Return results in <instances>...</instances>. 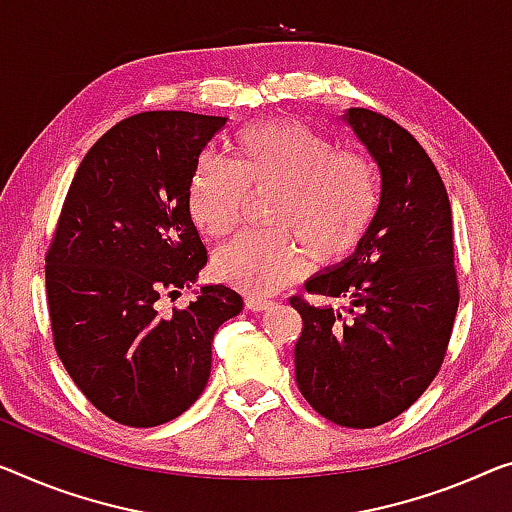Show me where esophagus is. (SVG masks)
Wrapping results in <instances>:
<instances>
[{
	"mask_svg": "<svg viewBox=\"0 0 512 512\" xmlns=\"http://www.w3.org/2000/svg\"><path fill=\"white\" fill-rule=\"evenodd\" d=\"M269 305H273V301L264 299V296H255V294H248V296H246V308L253 310V312L266 310V308H269Z\"/></svg>",
	"mask_w": 512,
	"mask_h": 512,
	"instance_id": "obj_1",
	"label": "esophagus"
}]
</instances>
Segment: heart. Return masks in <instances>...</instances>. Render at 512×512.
<instances>
[{"instance_id": "b5f03b06", "label": "heart", "mask_w": 512, "mask_h": 512, "mask_svg": "<svg viewBox=\"0 0 512 512\" xmlns=\"http://www.w3.org/2000/svg\"><path fill=\"white\" fill-rule=\"evenodd\" d=\"M234 149V160L200 156L190 174V216L204 234L220 239L239 225L248 188L280 186L282 195L273 209L276 230L246 232L218 250L213 273L220 280L266 296L305 271L302 240L319 264L342 262L361 246L379 209V177L368 156L335 149L331 137L296 119L243 126Z\"/></svg>"}]
</instances>
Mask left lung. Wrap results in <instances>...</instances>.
I'll return each instance as SVG.
<instances>
[{
  "instance_id": "8db88e82",
  "label": "left lung",
  "mask_w": 512,
  "mask_h": 512,
  "mask_svg": "<svg viewBox=\"0 0 512 512\" xmlns=\"http://www.w3.org/2000/svg\"><path fill=\"white\" fill-rule=\"evenodd\" d=\"M345 121L381 172L377 218L356 253L292 296L303 329L294 345L299 391L345 427H377L432 384L451 342L457 287L453 213L437 167L400 124L352 108Z\"/></svg>"
}]
</instances>
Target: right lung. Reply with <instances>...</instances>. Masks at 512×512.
<instances>
[{
  "label": "right lung",
  "instance_id": "obj_1",
  "mask_svg": "<svg viewBox=\"0 0 512 512\" xmlns=\"http://www.w3.org/2000/svg\"><path fill=\"white\" fill-rule=\"evenodd\" d=\"M225 117L133 114L87 151L45 253L55 349L75 386L112 421L156 427L181 416L211 375L218 326L243 299L207 285L160 315L207 264L188 183Z\"/></svg>",
  "mask_w": 512,
  "mask_h": 512
}]
</instances>
